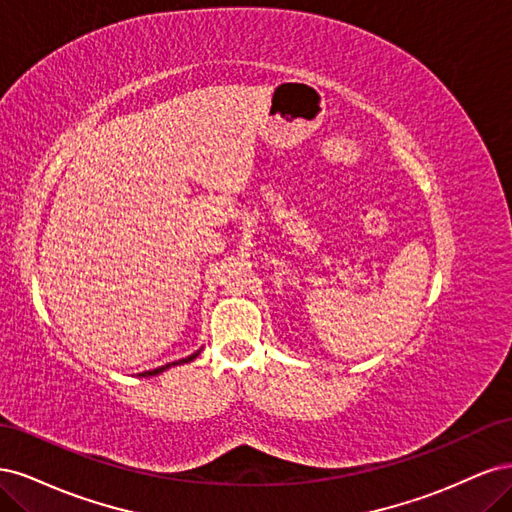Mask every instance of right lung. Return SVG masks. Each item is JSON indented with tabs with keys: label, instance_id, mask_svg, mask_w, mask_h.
<instances>
[{
	"label": "right lung",
	"instance_id": "right-lung-1",
	"mask_svg": "<svg viewBox=\"0 0 512 512\" xmlns=\"http://www.w3.org/2000/svg\"><path fill=\"white\" fill-rule=\"evenodd\" d=\"M200 354V350H196L194 354H190L188 359H181V361H175V363H168V365H162V367H158V369H151V371H143L141 376H145V378H149V376H158V374H162V371H166L168 367H173V365H181V363H190V361H194L196 356Z\"/></svg>",
	"mask_w": 512,
	"mask_h": 512
}]
</instances>
